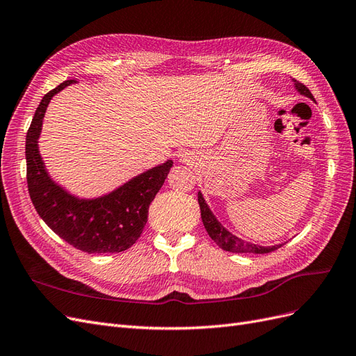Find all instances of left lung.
Listing matches in <instances>:
<instances>
[{"instance_id":"1","label":"left lung","mask_w":356,"mask_h":356,"mask_svg":"<svg viewBox=\"0 0 356 356\" xmlns=\"http://www.w3.org/2000/svg\"><path fill=\"white\" fill-rule=\"evenodd\" d=\"M296 89L301 93L307 96V98L314 99V95L310 93V90L306 88L303 83L297 81L296 79H293ZM197 200H199V207H200V215H202V221L204 229H207L208 234L211 236V239L217 243L221 250L224 251H229V252H252V254H267V252H272L276 251L277 248H281V245H275V246H260V245H254V243H248L239 238H236L234 234H232L230 232L225 230L222 225L218 222V220L215 218V215L211 212V209L208 208L207 202H204L202 193L199 191L197 195Z\"/></svg>"}]
</instances>
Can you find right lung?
I'll use <instances>...</instances> for the list:
<instances>
[{"label": "right lung", "instance_id": "add662e5", "mask_svg": "<svg viewBox=\"0 0 356 356\" xmlns=\"http://www.w3.org/2000/svg\"><path fill=\"white\" fill-rule=\"evenodd\" d=\"M72 83L75 80L63 81L44 95L28 129L25 154L29 196L42 221L74 248L89 254L122 252L141 236L149 203L174 161L168 160L144 172L104 197L83 200L68 195L47 175L38 152V136L50 99Z\"/></svg>", "mask_w": 356, "mask_h": 356}]
</instances>
